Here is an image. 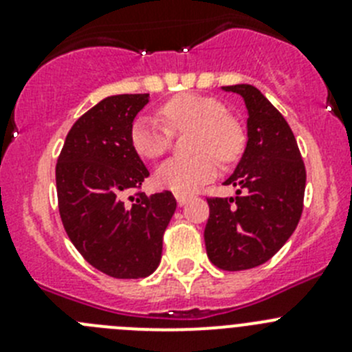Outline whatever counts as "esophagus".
Returning <instances> with one entry per match:
<instances>
[{"label":"esophagus","instance_id":"1","mask_svg":"<svg viewBox=\"0 0 352 352\" xmlns=\"http://www.w3.org/2000/svg\"><path fill=\"white\" fill-rule=\"evenodd\" d=\"M176 201H178L179 206H185V204L190 201V195H188V194H176Z\"/></svg>","mask_w":352,"mask_h":352}]
</instances>
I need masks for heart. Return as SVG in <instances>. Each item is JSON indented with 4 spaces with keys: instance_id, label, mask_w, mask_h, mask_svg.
Instances as JSON below:
<instances>
[{
    "instance_id": "1",
    "label": "heart",
    "mask_w": 352,
    "mask_h": 352,
    "mask_svg": "<svg viewBox=\"0 0 352 352\" xmlns=\"http://www.w3.org/2000/svg\"><path fill=\"white\" fill-rule=\"evenodd\" d=\"M160 118L142 114L133 121L130 142L144 158H158L169 151L174 132L192 130L190 148L197 155L170 158L155 170V183L185 194L217 176L219 160L232 162L243 148V132L220 100L204 95H178L160 105Z\"/></svg>"
}]
</instances>
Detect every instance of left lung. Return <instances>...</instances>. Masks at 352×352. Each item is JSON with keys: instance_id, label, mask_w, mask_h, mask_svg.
Masks as SVG:
<instances>
[{"instance_id": "8db88e82", "label": "left lung", "mask_w": 352, "mask_h": 352, "mask_svg": "<svg viewBox=\"0 0 352 352\" xmlns=\"http://www.w3.org/2000/svg\"><path fill=\"white\" fill-rule=\"evenodd\" d=\"M243 96L248 111L245 153L226 185L236 197H208L204 243L211 263L226 272L261 266L284 247L303 211V158L285 118L250 84L223 86Z\"/></svg>"}]
</instances>
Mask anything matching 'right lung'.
<instances>
[{
  "label": "right lung",
  "mask_w": 352,
  "mask_h": 352,
  "mask_svg": "<svg viewBox=\"0 0 352 352\" xmlns=\"http://www.w3.org/2000/svg\"><path fill=\"white\" fill-rule=\"evenodd\" d=\"M148 98L141 93L98 102L74 123L56 164L58 208L68 238L93 268L114 278H144L157 270L176 211L169 190L139 192L149 173L130 130Z\"/></svg>",
  "instance_id": "obj_1"
}]
</instances>
